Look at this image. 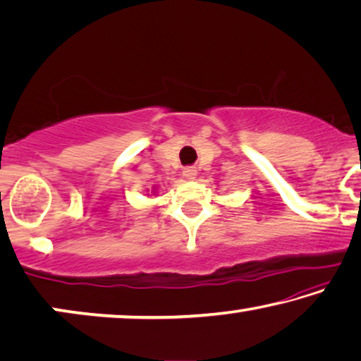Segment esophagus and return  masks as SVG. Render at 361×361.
<instances>
[{"mask_svg":"<svg viewBox=\"0 0 361 361\" xmlns=\"http://www.w3.org/2000/svg\"><path fill=\"white\" fill-rule=\"evenodd\" d=\"M182 174H184L185 179L193 180V179H195V177H197V169H193V168H185V169H184V172H182Z\"/></svg>","mask_w":361,"mask_h":361,"instance_id":"34e87169","label":"esophagus"}]
</instances>
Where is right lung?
Returning a JSON list of instances; mask_svg holds the SVG:
<instances>
[{
    "instance_id": "right-lung-1",
    "label": "right lung",
    "mask_w": 361,
    "mask_h": 361,
    "mask_svg": "<svg viewBox=\"0 0 361 361\" xmlns=\"http://www.w3.org/2000/svg\"><path fill=\"white\" fill-rule=\"evenodd\" d=\"M154 190H156V187H154V189H153V192H154Z\"/></svg>"
}]
</instances>
